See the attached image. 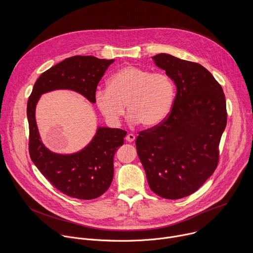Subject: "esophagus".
I'll use <instances>...</instances> for the list:
<instances>
[{
  "instance_id": "obj_1",
  "label": "esophagus",
  "mask_w": 253,
  "mask_h": 253,
  "mask_svg": "<svg viewBox=\"0 0 253 253\" xmlns=\"http://www.w3.org/2000/svg\"><path fill=\"white\" fill-rule=\"evenodd\" d=\"M126 141L127 142H133L134 140H135V135L134 134H131V133H129V134H127V136H126Z\"/></svg>"
}]
</instances>
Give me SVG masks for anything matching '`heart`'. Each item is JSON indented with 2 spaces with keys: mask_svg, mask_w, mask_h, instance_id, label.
Masks as SVG:
<instances>
[{
  "mask_svg": "<svg viewBox=\"0 0 253 253\" xmlns=\"http://www.w3.org/2000/svg\"><path fill=\"white\" fill-rule=\"evenodd\" d=\"M175 98L173 79L164 72H153L126 65L108 80L107 88H98L95 104L105 119L117 125L125 113L126 104L132 123L146 128L161 124L169 115Z\"/></svg>",
  "mask_w": 253,
  "mask_h": 253,
  "instance_id": "heart-1",
  "label": "heart"
}]
</instances>
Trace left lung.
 <instances>
[{
	"instance_id": "left-lung-1",
	"label": "left lung",
	"mask_w": 253,
	"mask_h": 253,
	"mask_svg": "<svg viewBox=\"0 0 253 253\" xmlns=\"http://www.w3.org/2000/svg\"><path fill=\"white\" fill-rule=\"evenodd\" d=\"M177 87L171 113L139 132L136 148L150 189L178 200L198 191L212 175L226 126L223 90L203 65L168 53L152 57Z\"/></svg>"
}]
</instances>
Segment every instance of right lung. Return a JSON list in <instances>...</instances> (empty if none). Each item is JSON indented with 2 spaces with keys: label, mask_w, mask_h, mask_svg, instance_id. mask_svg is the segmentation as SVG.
I'll list each match as a JSON object with an SVG mask.
<instances>
[{
  "label": "right lung",
  "mask_w": 253,
  "mask_h": 253,
  "mask_svg": "<svg viewBox=\"0 0 253 253\" xmlns=\"http://www.w3.org/2000/svg\"><path fill=\"white\" fill-rule=\"evenodd\" d=\"M114 59L92 55H75L50 67L38 78L27 106L30 128V156L41 173L62 194L92 200L103 195L111 185L113 159L123 145L127 132L98 127L92 140L82 150L72 154H57L42 142L36 121V107L41 96L58 89L75 91L95 103L98 82Z\"/></svg>",
  "instance_id": "right-lung-1"
}]
</instances>
